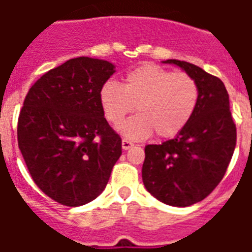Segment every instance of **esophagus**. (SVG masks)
Here are the masks:
<instances>
[{"label": "esophagus", "mask_w": 252, "mask_h": 252, "mask_svg": "<svg viewBox=\"0 0 252 252\" xmlns=\"http://www.w3.org/2000/svg\"><path fill=\"white\" fill-rule=\"evenodd\" d=\"M132 146H134V144H133V142H130L129 140H126V138H124V140H123V141H122V148L124 150L130 149Z\"/></svg>", "instance_id": "esophagus-1"}]
</instances>
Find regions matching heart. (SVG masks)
Listing matches in <instances>:
<instances>
[{"instance_id":"b5f03b06","label":"heart","mask_w":252,"mask_h":252,"mask_svg":"<svg viewBox=\"0 0 252 252\" xmlns=\"http://www.w3.org/2000/svg\"><path fill=\"white\" fill-rule=\"evenodd\" d=\"M103 114L118 126L134 110L137 115L123 123L119 129L129 140H146L153 132L159 138L175 137L186 128L199 103V86L186 73L154 64H142L130 70L124 85L110 80L99 90Z\"/></svg>"}]
</instances>
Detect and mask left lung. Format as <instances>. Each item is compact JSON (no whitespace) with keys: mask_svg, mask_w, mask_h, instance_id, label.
Wrapping results in <instances>:
<instances>
[{"mask_svg":"<svg viewBox=\"0 0 252 252\" xmlns=\"http://www.w3.org/2000/svg\"><path fill=\"white\" fill-rule=\"evenodd\" d=\"M163 63L196 81L199 103L178 136L145 146L142 182L157 200L183 208L205 199L221 182L234 153L237 129L222 81L187 61Z\"/></svg>","mask_w":252,"mask_h":252,"instance_id":"8db88e82","label":"left lung"}]
</instances>
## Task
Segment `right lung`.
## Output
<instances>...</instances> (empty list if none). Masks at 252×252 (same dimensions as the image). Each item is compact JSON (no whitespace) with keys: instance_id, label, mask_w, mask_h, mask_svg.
I'll use <instances>...</instances> for the list:
<instances>
[{"instance_id":"1","label":"right lung","mask_w":252,"mask_h":252,"mask_svg":"<svg viewBox=\"0 0 252 252\" xmlns=\"http://www.w3.org/2000/svg\"><path fill=\"white\" fill-rule=\"evenodd\" d=\"M110 61L70 59L31 86L18 119V146L33 182L68 207L96 199L122 156V138L104 119L99 90Z\"/></svg>"}]
</instances>
